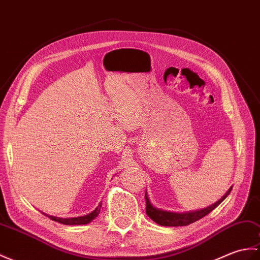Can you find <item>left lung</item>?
<instances>
[{"instance_id":"8db88e82","label":"left lung","mask_w":260,"mask_h":260,"mask_svg":"<svg viewBox=\"0 0 260 260\" xmlns=\"http://www.w3.org/2000/svg\"><path fill=\"white\" fill-rule=\"evenodd\" d=\"M233 186L229 188L226 194L222 196L219 201H217L215 204L210 205V206L199 209V210H192V212H186V213H174V212H167V210H162L157 207H155L149 201L147 190L145 192V201H146V214L150 219L154 220L156 224L160 226H187L191 224V222H195L199 220L203 217L208 215L212 210H214L218 205L224 201V199L231 194Z\"/></svg>"}]
</instances>
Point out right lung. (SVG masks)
Segmentation results:
<instances>
[{"instance_id": "obj_1", "label": "right lung", "mask_w": 260, "mask_h": 260, "mask_svg": "<svg viewBox=\"0 0 260 260\" xmlns=\"http://www.w3.org/2000/svg\"><path fill=\"white\" fill-rule=\"evenodd\" d=\"M101 207H102V203L99 204V206L96 207L92 213H89L85 216H80V217H72V218H61V217H55L52 215H47L45 213H43L44 215H46L48 218H51L54 221H57L59 224H64V225H85L88 224V222L92 221L93 219H95L96 217L99 216L100 212H101Z\"/></svg>"}]
</instances>
